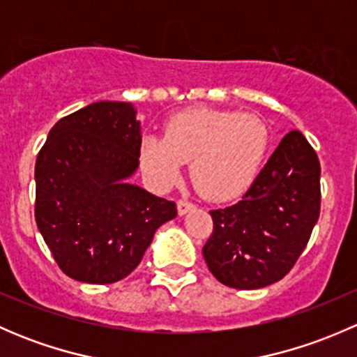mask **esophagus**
<instances>
[{"label": "esophagus", "mask_w": 357, "mask_h": 357, "mask_svg": "<svg viewBox=\"0 0 357 357\" xmlns=\"http://www.w3.org/2000/svg\"><path fill=\"white\" fill-rule=\"evenodd\" d=\"M193 208H195V204H192V202H188V200H179L178 202V214L179 215H185L186 212L193 211Z\"/></svg>", "instance_id": "34e87169"}]
</instances>
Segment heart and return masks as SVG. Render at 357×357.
Wrapping results in <instances>:
<instances>
[{
	"label": "heart",
	"instance_id": "b5f03b06",
	"mask_svg": "<svg viewBox=\"0 0 357 357\" xmlns=\"http://www.w3.org/2000/svg\"><path fill=\"white\" fill-rule=\"evenodd\" d=\"M269 128L259 115L229 110L192 109L172 115L162 136H145L142 167L158 188L181 178L190 162V178L202 197L229 200L254 183L269 150Z\"/></svg>",
	"mask_w": 357,
	"mask_h": 357
}]
</instances>
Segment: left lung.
<instances>
[{
  "label": "left lung",
  "mask_w": 357,
  "mask_h": 357,
  "mask_svg": "<svg viewBox=\"0 0 357 357\" xmlns=\"http://www.w3.org/2000/svg\"><path fill=\"white\" fill-rule=\"evenodd\" d=\"M319 174L314 149L290 131L242 200L211 211L214 228L202 252L218 282L255 290L294 268L319 218Z\"/></svg>",
  "instance_id": "1"
}]
</instances>
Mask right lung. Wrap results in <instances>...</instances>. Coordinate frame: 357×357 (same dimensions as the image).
Wrapping results in <instances>:
<instances>
[{"mask_svg": "<svg viewBox=\"0 0 357 357\" xmlns=\"http://www.w3.org/2000/svg\"><path fill=\"white\" fill-rule=\"evenodd\" d=\"M142 132L126 102H96L60 119L36 160V225L59 268L107 285L142 262L176 204L128 183Z\"/></svg>", "mask_w": 357, "mask_h": 357, "instance_id": "1", "label": "right lung"}]
</instances>
